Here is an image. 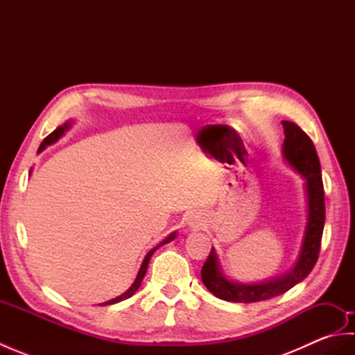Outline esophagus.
Masks as SVG:
<instances>
[{
    "instance_id": "34e87169",
    "label": "esophagus",
    "mask_w": 355,
    "mask_h": 355,
    "mask_svg": "<svg viewBox=\"0 0 355 355\" xmlns=\"http://www.w3.org/2000/svg\"><path fill=\"white\" fill-rule=\"evenodd\" d=\"M202 224H205V220L200 215H191L189 218L186 220V225L187 227H191L193 230H198L202 227Z\"/></svg>"
}]
</instances>
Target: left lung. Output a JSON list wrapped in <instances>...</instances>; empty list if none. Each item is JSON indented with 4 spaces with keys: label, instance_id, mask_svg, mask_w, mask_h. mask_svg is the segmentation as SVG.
I'll return each mask as SVG.
<instances>
[{
    "label": "left lung",
    "instance_id": "obj_1",
    "mask_svg": "<svg viewBox=\"0 0 355 355\" xmlns=\"http://www.w3.org/2000/svg\"><path fill=\"white\" fill-rule=\"evenodd\" d=\"M282 126L285 134L282 145L284 160L305 180L306 223L302 244L296 262L286 273L252 284L233 281L225 276L212 247L201 270V281L210 293L227 302L252 304L284 294L311 273L319 258L323 225H325V192H323L320 162L311 139L296 123L282 120Z\"/></svg>",
    "mask_w": 355,
    "mask_h": 355
}]
</instances>
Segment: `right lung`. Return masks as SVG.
Listing matches in <instances>:
<instances>
[{
  "label": "right lung",
  "instance_id": "right-lung-1",
  "mask_svg": "<svg viewBox=\"0 0 355 355\" xmlns=\"http://www.w3.org/2000/svg\"><path fill=\"white\" fill-rule=\"evenodd\" d=\"M71 128V122L69 120V122H65L64 125H61V126H58L55 131H53L50 135H47V137L44 139V141L41 143V146H40V149H37V153H42V150L47 148V146H50V145H53V143H56L59 139L62 137V135L69 131ZM30 173H32V171H30ZM175 236H177V232H172L171 235L168 236V238H164L160 244H158L157 247H154L153 250L150 252H148L146 253V256H145V259H143V262H141V266H140V270H139V273H137V276H135V279H134V282H132V285L130 286V288H128L123 294H120V296H117L116 299H111V300H108V302H103V304H99V305H112V304H117V302H122V300H125V299H128V297H131L132 294L139 290V286H140V284H141V281H143V277H145V275H146V270H148V263H149V259H150V256L154 254V252L157 250L158 247H162V245H164V244H168V243H171V241H173L175 239Z\"/></svg>",
  "mask_w": 355,
  "mask_h": 355
}]
</instances>
